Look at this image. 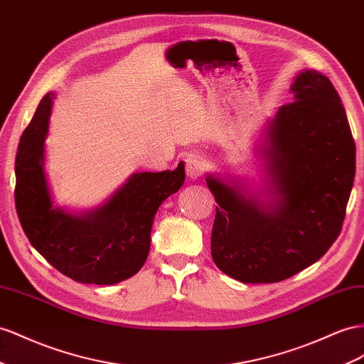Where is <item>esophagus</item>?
I'll return each instance as SVG.
<instances>
[{
  "label": "esophagus",
  "mask_w": 364,
  "mask_h": 364,
  "mask_svg": "<svg viewBox=\"0 0 364 364\" xmlns=\"http://www.w3.org/2000/svg\"><path fill=\"white\" fill-rule=\"evenodd\" d=\"M185 170H186V176H188V179L196 181V179H199L200 176L203 174V171H205V162L200 158H196V156H191V158L186 159Z\"/></svg>",
  "instance_id": "34e87169"
}]
</instances>
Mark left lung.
Wrapping results in <instances>:
<instances>
[{"mask_svg": "<svg viewBox=\"0 0 364 364\" xmlns=\"http://www.w3.org/2000/svg\"><path fill=\"white\" fill-rule=\"evenodd\" d=\"M294 101L268 121L260 150L268 202L206 174L218 202L211 255L242 283H276L316 263L336 242L355 178V142L325 75L300 72Z\"/></svg>", "mask_w": 364, "mask_h": 364, "instance_id": "8db88e82", "label": "left lung"}]
</instances>
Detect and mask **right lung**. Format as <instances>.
Instances as JSON below:
<instances>
[{"instance_id":"add662e5","label":"right lung","mask_w":364,"mask_h":364,"mask_svg":"<svg viewBox=\"0 0 364 364\" xmlns=\"http://www.w3.org/2000/svg\"><path fill=\"white\" fill-rule=\"evenodd\" d=\"M55 93L48 92L19 139L15 205L32 247L64 276L114 284L149 257L154 214L185 181L183 164L161 173H134L100 208L72 214L53 205L44 171V141Z\"/></svg>"}]
</instances>
